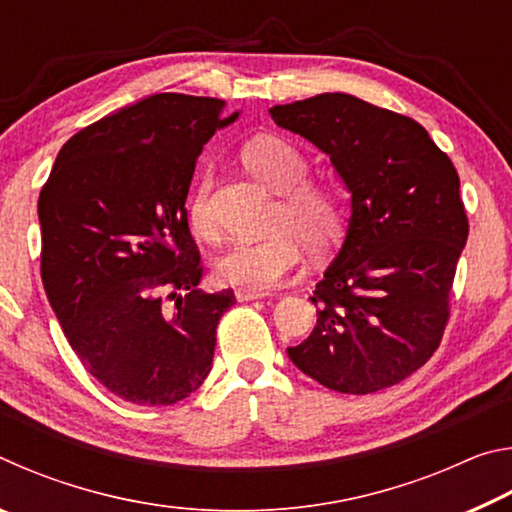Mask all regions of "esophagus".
Masks as SVG:
<instances>
[{"instance_id": "obj_1", "label": "esophagus", "mask_w": 512, "mask_h": 512, "mask_svg": "<svg viewBox=\"0 0 512 512\" xmlns=\"http://www.w3.org/2000/svg\"><path fill=\"white\" fill-rule=\"evenodd\" d=\"M235 296H237L239 302H248V300H262V298L268 296V293L266 291H253V289H239Z\"/></svg>"}]
</instances>
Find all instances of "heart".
Returning a JSON list of instances; mask_svg holds the SVG:
<instances>
[{
    "instance_id": "b5f03b06",
    "label": "heart",
    "mask_w": 512,
    "mask_h": 512,
    "mask_svg": "<svg viewBox=\"0 0 512 512\" xmlns=\"http://www.w3.org/2000/svg\"><path fill=\"white\" fill-rule=\"evenodd\" d=\"M246 167L275 192H280L271 214V235L255 241H237L216 262V275L230 287L271 291L296 271L307 246L323 253L341 235L343 210L332 189L307 178L305 153L284 137L262 135L241 151ZM214 176L205 169L189 198V225L198 237L214 239L216 221L210 207Z\"/></svg>"
}]
</instances>
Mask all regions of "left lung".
<instances>
[{"label": "left lung", "mask_w": 512, "mask_h": 512, "mask_svg": "<svg viewBox=\"0 0 512 512\" xmlns=\"http://www.w3.org/2000/svg\"><path fill=\"white\" fill-rule=\"evenodd\" d=\"M268 115L329 155L352 194L341 253L316 284V327L289 359L329 391L368 395L443 341L470 232L458 173L418 121L325 92Z\"/></svg>", "instance_id": "left-lung-1"}]
</instances>
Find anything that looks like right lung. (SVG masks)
I'll return each mask as SVG.
<instances>
[{"mask_svg":"<svg viewBox=\"0 0 512 512\" xmlns=\"http://www.w3.org/2000/svg\"><path fill=\"white\" fill-rule=\"evenodd\" d=\"M225 101L162 92L69 137L38 198L40 275L85 370L142 406L192 395L235 293H203L187 192Z\"/></svg>","mask_w":512,"mask_h":512,"instance_id":"right-lung-1","label":"right lung"}]
</instances>
